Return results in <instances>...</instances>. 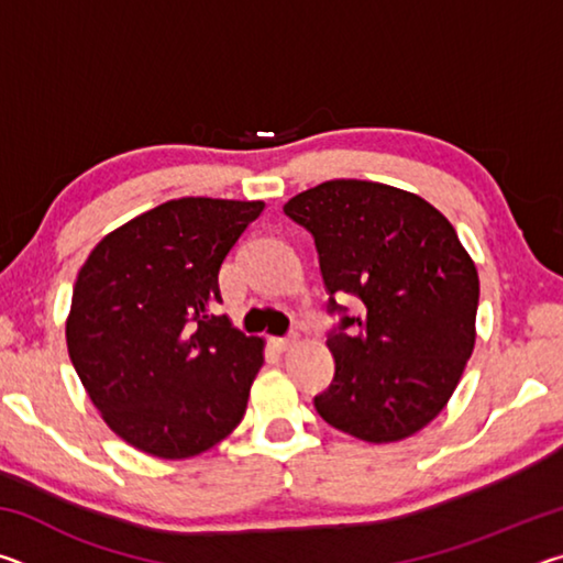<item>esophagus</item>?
<instances>
[{
	"instance_id": "obj_1",
	"label": "esophagus",
	"mask_w": 563,
	"mask_h": 563,
	"mask_svg": "<svg viewBox=\"0 0 563 563\" xmlns=\"http://www.w3.org/2000/svg\"><path fill=\"white\" fill-rule=\"evenodd\" d=\"M298 335H288V338H273V345L278 347L280 352H288V350H292L295 345H298Z\"/></svg>"
}]
</instances>
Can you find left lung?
I'll list each match as a JSON object with an SVG mask.
<instances>
[{
    "label": "left lung",
    "mask_w": 563,
    "mask_h": 563,
    "mask_svg": "<svg viewBox=\"0 0 563 563\" xmlns=\"http://www.w3.org/2000/svg\"><path fill=\"white\" fill-rule=\"evenodd\" d=\"M285 216L316 235L335 295H355L328 347L335 379L318 415L369 444L412 437L442 412L476 342L479 275L454 225L432 203L377 180L335 178L302 190Z\"/></svg>",
    "instance_id": "8db88e82"
}]
</instances>
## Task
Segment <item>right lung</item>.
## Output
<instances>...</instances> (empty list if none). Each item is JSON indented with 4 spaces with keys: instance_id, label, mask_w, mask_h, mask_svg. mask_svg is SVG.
<instances>
[{
    "instance_id": "1",
    "label": "right lung",
    "mask_w": 563,
    "mask_h": 563,
    "mask_svg": "<svg viewBox=\"0 0 563 563\" xmlns=\"http://www.w3.org/2000/svg\"><path fill=\"white\" fill-rule=\"evenodd\" d=\"M263 201L176 198L93 245L74 283L66 350L113 434L158 460H188L231 434L265 340L211 316L218 271Z\"/></svg>"
}]
</instances>
